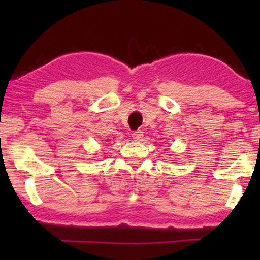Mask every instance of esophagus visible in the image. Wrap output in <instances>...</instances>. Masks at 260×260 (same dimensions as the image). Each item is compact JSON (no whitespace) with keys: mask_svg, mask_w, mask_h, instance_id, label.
Masks as SVG:
<instances>
[{"mask_svg":"<svg viewBox=\"0 0 260 260\" xmlns=\"http://www.w3.org/2000/svg\"><path fill=\"white\" fill-rule=\"evenodd\" d=\"M132 138H133L135 141H141L143 138V132H141V131L133 132V134H132Z\"/></svg>","mask_w":260,"mask_h":260,"instance_id":"obj_1","label":"esophagus"}]
</instances>
